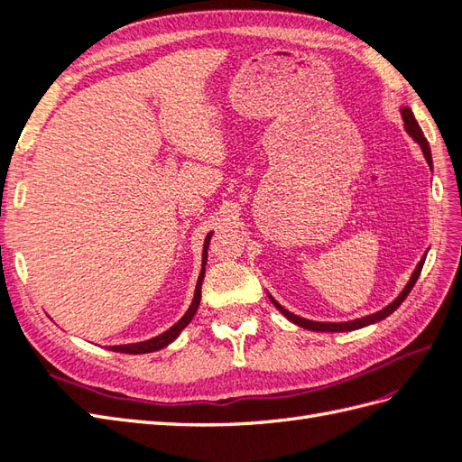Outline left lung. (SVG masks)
<instances>
[{
    "label": "left lung",
    "instance_id": "obj_1",
    "mask_svg": "<svg viewBox=\"0 0 462 462\" xmlns=\"http://www.w3.org/2000/svg\"><path fill=\"white\" fill-rule=\"evenodd\" d=\"M401 117H402V123H404V131H407L409 136H412V141L422 148L424 158H426L428 165L431 167L430 144H428V141H426V136H424L422 129L418 127V123H416V119H414V114H412V109L407 107V106H402V107H401ZM424 260H426V254L422 256L420 262L416 263V268H414V272H412V275H411V279H409V283L404 285V289L399 292V297H397L393 302H389V304L385 306V309H382L380 312H374V314H370V316L356 318V319H351V321H314V319H306V318H300V316H297V314L289 312L287 309H283V306L279 304V302L270 295V292H268V297H270V300L273 302V306H275V309H277L279 312H282L287 319H291L292 324H297V326H300V328H304V329H312V331H353V329L366 328V326H370V324H377V321L385 319L389 314H393V312L399 309V306H401V302L409 297V292H411V289L414 287L418 275H420V272H422Z\"/></svg>",
    "mask_w": 462,
    "mask_h": 462
}]
</instances>
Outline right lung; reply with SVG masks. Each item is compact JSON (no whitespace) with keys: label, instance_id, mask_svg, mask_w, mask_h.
<instances>
[{"label":"right lung","instance_id":"add662e5","mask_svg":"<svg viewBox=\"0 0 462 462\" xmlns=\"http://www.w3.org/2000/svg\"><path fill=\"white\" fill-rule=\"evenodd\" d=\"M212 231L206 235L204 239V250H202V270L199 273V282H197V289H194V297L192 302L189 306V310L185 312V316L180 318L177 324H173L170 329L156 335V337L141 341V343H129V345H114L109 346V351H116V353H125V355H146V353H153V351H160V348L167 346L170 343H173L180 331H183L189 324L190 319L194 318L199 310V304H200V297H202V282H204V273H206V262H208V246H209V239H212Z\"/></svg>","mask_w":462,"mask_h":462}]
</instances>
